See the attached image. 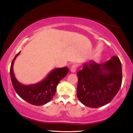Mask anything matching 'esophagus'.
I'll list each match as a JSON object with an SVG mask.
<instances>
[{"instance_id": "esophagus-1", "label": "esophagus", "mask_w": 133, "mask_h": 133, "mask_svg": "<svg viewBox=\"0 0 133 133\" xmlns=\"http://www.w3.org/2000/svg\"><path fill=\"white\" fill-rule=\"evenodd\" d=\"M77 65H72V66L71 67V69H70V71L71 72H75L77 70Z\"/></svg>"}]
</instances>
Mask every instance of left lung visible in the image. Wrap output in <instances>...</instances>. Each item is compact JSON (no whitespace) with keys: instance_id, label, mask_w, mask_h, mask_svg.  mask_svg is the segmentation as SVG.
I'll return each mask as SVG.
<instances>
[{"instance_id":"obj_1","label":"left lung","mask_w":133,"mask_h":133,"mask_svg":"<svg viewBox=\"0 0 133 133\" xmlns=\"http://www.w3.org/2000/svg\"><path fill=\"white\" fill-rule=\"evenodd\" d=\"M77 74V98L83 104L91 108L109 104L122 84V65L117 56L100 64L93 61L84 62Z\"/></svg>"}]
</instances>
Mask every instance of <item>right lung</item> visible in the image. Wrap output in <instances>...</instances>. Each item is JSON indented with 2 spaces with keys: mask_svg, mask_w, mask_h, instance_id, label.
Returning a JSON list of instances; mask_svg holds the SVG:
<instances>
[{
  "mask_svg": "<svg viewBox=\"0 0 133 133\" xmlns=\"http://www.w3.org/2000/svg\"><path fill=\"white\" fill-rule=\"evenodd\" d=\"M20 53V51L15 55L10 68L11 82L15 92L23 99L32 105L45 104L50 101L55 95L57 84L68 73V68L63 67L53 69L41 82L35 84L25 85L17 80L13 70L14 61Z\"/></svg>",
  "mask_w": 133,
  "mask_h": 133,
  "instance_id": "1",
  "label": "right lung"
}]
</instances>
